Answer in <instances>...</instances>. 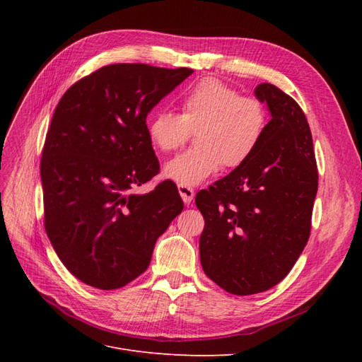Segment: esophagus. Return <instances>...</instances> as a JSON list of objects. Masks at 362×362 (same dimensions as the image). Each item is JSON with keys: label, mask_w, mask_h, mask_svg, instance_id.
Returning <instances> with one entry per match:
<instances>
[{"label": "esophagus", "mask_w": 362, "mask_h": 362, "mask_svg": "<svg viewBox=\"0 0 362 362\" xmlns=\"http://www.w3.org/2000/svg\"><path fill=\"white\" fill-rule=\"evenodd\" d=\"M178 192L181 194V198L184 201V204H190L192 199L194 198V190L192 187H187V185H181L178 184Z\"/></svg>", "instance_id": "obj_1"}]
</instances>
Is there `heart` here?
Instances as JSON below:
<instances>
[{"label":"heart","mask_w":362,"mask_h":362,"mask_svg":"<svg viewBox=\"0 0 362 362\" xmlns=\"http://www.w3.org/2000/svg\"><path fill=\"white\" fill-rule=\"evenodd\" d=\"M269 124L267 108L217 78H204L181 98V115L158 110L146 133L163 152L177 151L196 133V146L170 160L164 173L181 185L199 184L222 166L237 169L255 154Z\"/></svg>","instance_id":"1"}]
</instances>
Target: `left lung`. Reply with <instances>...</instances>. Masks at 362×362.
<instances>
[{
    "label": "left lung",
    "mask_w": 362,
    "mask_h": 362,
    "mask_svg": "<svg viewBox=\"0 0 362 362\" xmlns=\"http://www.w3.org/2000/svg\"><path fill=\"white\" fill-rule=\"evenodd\" d=\"M272 119L243 166L196 194L205 218L199 238L205 275L247 296L275 287L308 242L319 185L313 136L299 104L276 86L255 89Z\"/></svg>",
    "instance_id": "8db88e82"
}]
</instances>
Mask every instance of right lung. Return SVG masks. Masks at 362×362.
Here are the masks:
<instances>
[{
    "label": "right lung",
    "mask_w": 362,
    "mask_h": 362,
    "mask_svg": "<svg viewBox=\"0 0 362 362\" xmlns=\"http://www.w3.org/2000/svg\"><path fill=\"white\" fill-rule=\"evenodd\" d=\"M193 69L115 63L64 92L40 160L43 225L75 278L116 290L144 273L157 238L184 208L166 180L134 193L160 172L146 116Z\"/></svg>",
    "instance_id": "right-lung-1"
}]
</instances>
